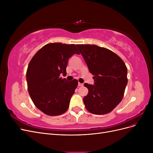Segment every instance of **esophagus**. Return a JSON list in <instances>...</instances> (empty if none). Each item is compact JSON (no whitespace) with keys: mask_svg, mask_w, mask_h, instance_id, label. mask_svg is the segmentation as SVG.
<instances>
[{"mask_svg":"<svg viewBox=\"0 0 153 153\" xmlns=\"http://www.w3.org/2000/svg\"><path fill=\"white\" fill-rule=\"evenodd\" d=\"M84 85V84H82V83H78V86H79V87H81V86H83Z\"/></svg>","mask_w":153,"mask_h":153,"instance_id":"1","label":"esophagus"}]
</instances>
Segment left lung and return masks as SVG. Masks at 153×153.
<instances>
[{
	"label": "left lung",
	"instance_id": "left-lung-1",
	"mask_svg": "<svg viewBox=\"0 0 153 153\" xmlns=\"http://www.w3.org/2000/svg\"><path fill=\"white\" fill-rule=\"evenodd\" d=\"M90 73L94 85L85 83L89 92L83 100L86 109L96 115L112 111L121 102L128 83L127 68L117 54L95 45H76Z\"/></svg>",
	"mask_w": 153,
	"mask_h": 153
}]
</instances>
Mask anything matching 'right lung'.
Returning <instances> with one entry per match:
<instances>
[{
  "label": "right lung",
  "mask_w": 153,
  "mask_h": 153,
  "mask_svg": "<svg viewBox=\"0 0 153 153\" xmlns=\"http://www.w3.org/2000/svg\"><path fill=\"white\" fill-rule=\"evenodd\" d=\"M75 53L78 51L74 44L49 43L30 61L26 73L28 91L35 106L44 114L60 115L68 109L78 81L69 82L60 75L66 73L68 59Z\"/></svg>",
  "instance_id": "1"
}]
</instances>
